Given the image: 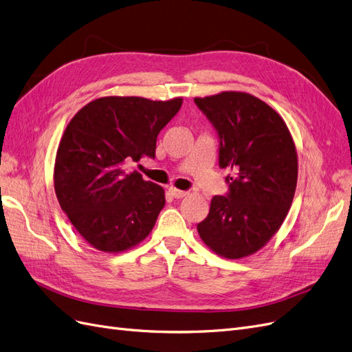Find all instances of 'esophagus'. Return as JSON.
<instances>
[{
	"label": "esophagus",
	"mask_w": 352,
	"mask_h": 352,
	"mask_svg": "<svg viewBox=\"0 0 352 352\" xmlns=\"http://www.w3.org/2000/svg\"><path fill=\"white\" fill-rule=\"evenodd\" d=\"M169 195H171L175 199H183L187 196V191H183V190H178L175 187H169Z\"/></svg>",
	"instance_id": "esophagus-1"
}]
</instances>
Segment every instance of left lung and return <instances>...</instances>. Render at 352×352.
I'll list each match as a JSON object with an SVG mask.
<instances>
[{
	"mask_svg": "<svg viewBox=\"0 0 352 352\" xmlns=\"http://www.w3.org/2000/svg\"><path fill=\"white\" fill-rule=\"evenodd\" d=\"M219 135V166L230 192L214 196L197 231L212 252L243 258L265 247L285 221L298 178V155L285 121L245 92L195 98Z\"/></svg>",
	"mask_w": 352,
	"mask_h": 352,
	"instance_id": "left-lung-1",
	"label": "left lung"
}]
</instances>
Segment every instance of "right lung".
Wrapping results in <instances>:
<instances>
[{
    "mask_svg": "<svg viewBox=\"0 0 352 352\" xmlns=\"http://www.w3.org/2000/svg\"><path fill=\"white\" fill-rule=\"evenodd\" d=\"M181 105L183 98L104 96L77 111L67 126L55 156V195L96 250L127 252L153 230L165 190L126 164L155 157L157 134Z\"/></svg>",
    "mask_w": 352,
    "mask_h": 352,
    "instance_id": "add662e5",
    "label": "right lung"
}]
</instances>
